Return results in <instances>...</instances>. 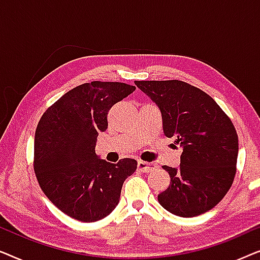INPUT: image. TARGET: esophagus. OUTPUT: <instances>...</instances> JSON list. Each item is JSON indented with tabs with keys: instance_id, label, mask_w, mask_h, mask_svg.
Instances as JSON below:
<instances>
[{
	"instance_id": "obj_1",
	"label": "esophagus",
	"mask_w": 260,
	"mask_h": 260,
	"mask_svg": "<svg viewBox=\"0 0 260 260\" xmlns=\"http://www.w3.org/2000/svg\"><path fill=\"white\" fill-rule=\"evenodd\" d=\"M137 167H138V169H140L141 172H143V173L152 172V170H155L156 168H157V166H156V163H152V162H144V161H138Z\"/></svg>"
}]
</instances>
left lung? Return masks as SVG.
Returning a JSON list of instances; mask_svg holds the SVG:
<instances>
[{
  "label": "left lung",
  "instance_id": "1",
  "mask_svg": "<svg viewBox=\"0 0 260 260\" xmlns=\"http://www.w3.org/2000/svg\"><path fill=\"white\" fill-rule=\"evenodd\" d=\"M158 106L163 133L182 148L177 168L163 166L170 184L158 202L173 214L191 218L211 211L232 186L238 135L211 95L181 80L135 81Z\"/></svg>",
  "mask_w": 260,
  "mask_h": 260
}]
</instances>
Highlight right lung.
<instances>
[{"label": "right lung", "mask_w": 260, "mask_h": 260, "mask_svg": "<svg viewBox=\"0 0 260 260\" xmlns=\"http://www.w3.org/2000/svg\"><path fill=\"white\" fill-rule=\"evenodd\" d=\"M136 87L91 81L72 88L46 110L34 138V172L46 197L71 218L93 222L118 205L124 181L137 161L110 163L95 154L108 112Z\"/></svg>", "instance_id": "obj_1"}]
</instances>
